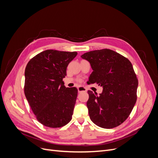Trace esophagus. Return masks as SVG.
I'll return each instance as SVG.
<instances>
[{"label":"esophagus","instance_id":"34e87169","mask_svg":"<svg viewBox=\"0 0 158 158\" xmlns=\"http://www.w3.org/2000/svg\"><path fill=\"white\" fill-rule=\"evenodd\" d=\"M78 91L79 93L85 92H87V89L84 88V86H79V87H78Z\"/></svg>","mask_w":158,"mask_h":158}]
</instances>
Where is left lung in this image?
<instances>
[{
    "instance_id": "1",
    "label": "left lung",
    "mask_w": 158,
    "mask_h": 158,
    "mask_svg": "<svg viewBox=\"0 0 158 158\" xmlns=\"http://www.w3.org/2000/svg\"><path fill=\"white\" fill-rule=\"evenodd\" d=\"M81 57L93 70L87 83L103 88L99 95L88 92L91 121L103 128L120 125L131 114L137 98L138 82L130 60L107 49L85 52Z\"/></svg>"
}]
</instances>
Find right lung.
<instances>
[{"label":"right lung","instance_id":"1","mask_svg":"<svg viewBox=\"0 0 158 158\" xmlns=\"http://www.w3.org/2000/svg\"><path fill=\"white\" fill-rule=\"evenodd\" d=\"M76 55V52L46 50L26 66L24 94L38 121L44 126L59 128L71 121L78 89L66 88L63 79Z\"/></svg>","mask_w":158,"mask_h":158}]
</instances>
